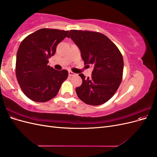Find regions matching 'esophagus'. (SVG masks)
<instances>
[{
  "instance_id": "esophagus-1",
  "label": "esophagus",
  "mask_w": 157,
  "mask_h": 157,
  "mask_svg": "<svg viewBox=\"0 0 157 157\" xmlns=\"http://www.w3.org/2000/svg\"><path fill=\"white\" fill-rule=\"evenodd\" d=\"M76 75V74H75V73L72 72V71H69V76H74V75Z\"/></svg>"
}]
</instances>
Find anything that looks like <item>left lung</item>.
Masks as SVG:
<instances>
[{
	"label": "left lung",
	"instance_id": "1",
	"mask_svg": "<svg viewBox=\"0 0 157 157\" xmlns=\"http://www.w3.org/2000/svg\"><path fill=\"white\" fill-rule=\"evenodd\" d=\"M71 38L81 52L84 65L92 64V77L82 74L81 86L76 88L78 97L86 104L99 105L115 94L122 78L124 61L117 46L100 33L71 30Z\"/></svg>",
	"mask_w": 157,
	"mask_h": 157
}]
</instances>
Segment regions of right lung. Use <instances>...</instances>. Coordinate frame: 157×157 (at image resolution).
<instances>
[{
	"mask_svg": "<svg viewBox=\"0 0 157 157\" xmlns=\"http://www.w3.org/2000/svg\"><path fill=\"white\" fill-rule=\"evenodd\" d=\"M69 31L40 29L23 40L16 55V74L23 92L31 100L46 102L58 94L67 79V70L58 71L48 65L56 47Z\"/></svg>",
	"mask_w": 157,
	"mask_h": 157,
	"instance_id": "add662e5",
	"label": "right lung"
}]
</instances>
